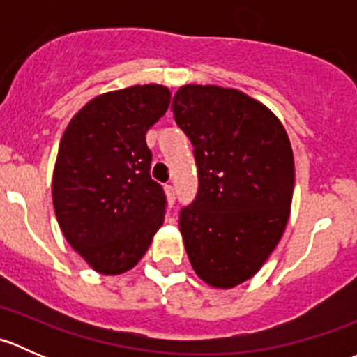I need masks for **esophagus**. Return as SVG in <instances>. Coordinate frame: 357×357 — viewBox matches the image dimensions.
Wrapping results in <instances>:
<instances>
[{
	"label": "esophagus",
	"instance_id": "obj_1",
	"mask_svg": "<svg viewBox=\"0 0 357 357\" xmlns=\"http://www.w3.org/2000/svg\"><path fill=\"white\" fill-rule=\"evenodd\" d=\"M164 190H165V195H167V200H169V204H174V200H176V193H174V186L171 185V183H167V185L164 186Z\"/></svg>",
	"mask_w": 357,
	"mask_h": 357
}]
</instances>
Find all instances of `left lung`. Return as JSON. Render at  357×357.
<instances>
[{
    "label": "left lung",
    "instance_id": "8db88e82",
    "mask_svg": "<svg viewBox=\"0 0 357 357\" xmlns=\"http://www.w3.org/2000/svg\"><path fill=\"white\" fill-rule=\"evenodd\" d=\"M176 122L193 145L199 192L179 212L197 275L233 289L259 271L278 245L294 195V153L275 114L238 89L181 86Z\"/></svg>",
    "mask_w": 357,
    "mask_h": 357
}]
</instances>
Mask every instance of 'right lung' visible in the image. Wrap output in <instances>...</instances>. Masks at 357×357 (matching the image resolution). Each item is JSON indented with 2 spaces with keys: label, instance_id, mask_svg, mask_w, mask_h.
Instances as JSON below:
<instances>
[{
  "label": "right lung",
  "instance_id": "obj_1",
  "mask_svg": "<svg viewBox=\"0 0 357 357\" xmlns=\"http://www.w3.org/2000/svg\"><path fill=\"white\" fill-rule=\"evenodd\" d=\"M160 84L100 95L68 122L53 172V207L70 247L95 271L135 268L164 222L165 193L150 176L146 131L165 114Z\"/></svg>",
  "mask_w": 357,
  "mask_h": 357
}]
</instances>
